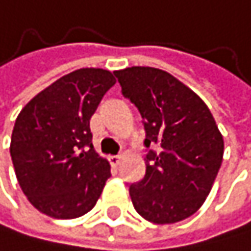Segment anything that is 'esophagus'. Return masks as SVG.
Returning <instances> with one entry per match:
<instances>
[{"mask_svg":"<svg viewBox=\"0 0 251 251\" xmlns=\"http://www.w3.org/2000/svg\"><path fill=\"white\" fill-rule=\"evenodd\" d=\"M120 160H122V155H111L109 157V163L113 164V166H117V164L120 163Z\"/></svg>","mask_w":251,"mask_h":251,"instance_id":"1","label":"esophagus"}]
</instances>
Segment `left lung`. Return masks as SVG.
I'll use <instances>...</instances> for the list:
<instances>
[{"mask_svg": "<svg viewBox=\"0 0 251 251\" xmlns=\"http://www.w3.org/2000/svg\"><path fill=\"white\" fill-rule=\"evenodd\" d=\"M114 75L145 128L146 172L129 186L134 209L155 224L183 221L210 192L223 161V135L207 105L166 71L131 67Z\"/></svg>", "mask_w": 251, "mask_h": 251, "instance_id": "left-lung-1", "label": "left lung"}]
</instances>
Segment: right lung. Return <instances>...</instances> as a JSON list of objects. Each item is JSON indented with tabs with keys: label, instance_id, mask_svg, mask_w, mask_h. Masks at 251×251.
<instances>
[{
	"label": "right lung",
	"instance_id": "right-lung-1",
	"mask_svg": "<svg viewBox=\"0 0 251 251\" xmlns=\"http://www.w3.org/2000/svg\"><path fill=\"white\" fill-rule=\"evenodd\" d=\"M116 83L102 68H80L41 91L23 108L12 132L18 183L39 212L71 220L90 212L111 176L93 148L90 119Z\"/></svg>",
	"mask_w": 251,
	"mask_h": 251
}]
</instances>
